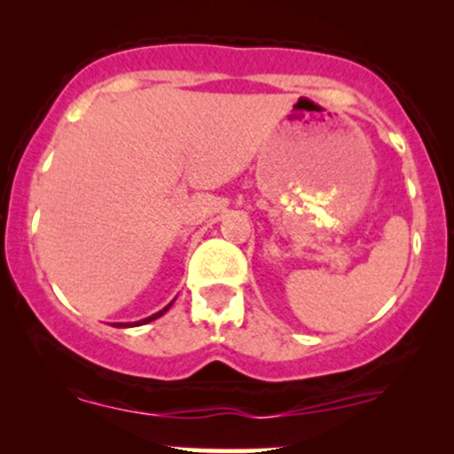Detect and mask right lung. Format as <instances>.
<instances>
[{"instance_id":"1","label":"right lung","mask_w":454,"mask_h":454,"mask_svg":"<svg viewBox=\"0 0 454 454\" xmlns=\"http://www.w3.org/2000/svg\"><path fill=\"white\" fill-rule=\"evenodd\" d=\"M173 305V303H170ZM170 305L168 307H164V309L161 311H158V314H153V316H149V317H145V320H140V322H137V325H147V322H151V320H155V317H160L161 314H166V311L170 309ZM117 326H132V325H117Z\"/></svg>"}]
</instances>
